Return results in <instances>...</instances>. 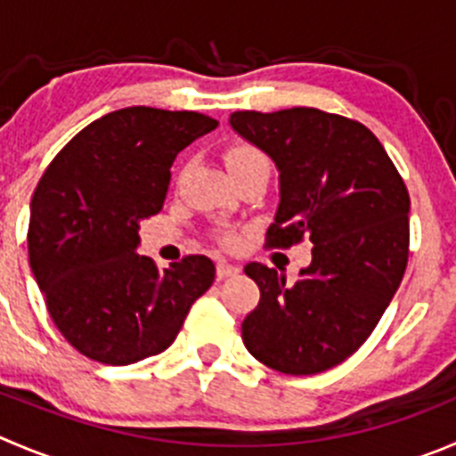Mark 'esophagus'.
I'll return each mask as SVG.
<instances>
[{"mask_svg": "<svg viewBox=\"0 0 456 456\" xmlns=\"http://www.w3.org/2000/svg\"><path fill=\"white\" fill-rule=\"evenodd\" d=\"M240 273V268L235 266V264H228V262H219L216 264V277L219 280H225V277H232Z\"/></svg>", "mask_w": 456, "mask_h": 456, "instance_id": "esophagus-1", "label": "esophagus"}]
</instances>
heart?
I'll list each match as a JSON object with an SVG mask.
<instances>
[{
  "mask_svg": "<svg viewBox=\"0 0 456 456\" xmlns=\"http://www.w3.org/2000/svg\"><path fill=\"white\" fill-rule=\"evenodd\" d=\"M225 160H228L231 170H237V167H241V166H248V163H259V160H266L268 163V159L262 154V151L255 150V147H248V145L232 147V150L225 154ZM221 241H224L225 246H232L235 244V237L224 235L221 237Z\"/></svg>",
  "mask_w": 456,
  "mask_h": 456,
  "instance_id": "obj_1",
  "label": "heart"
}]
</instances>
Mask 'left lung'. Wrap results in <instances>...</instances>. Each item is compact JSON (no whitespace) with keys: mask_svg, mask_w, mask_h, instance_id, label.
<instances>
[{"mask_svg":"<svg viewBox=\"0 0 456 456\" xmlns=\"http://www.w3.org/2000/svg\"><path fill=\"white\" fill-rule=\"evenodd\" d=\"M231 125L280 170L266 248L305 237L314 244L293 286L275 268L246 264L262 297L241 338L271 370L320 374L358 351L401 284L410 255L405 181L379 138L345 116L315 107L235 111Z\"/></svg>","mask_w":456,"mask_h":456,"instance_id":"obj_1","label":"left lung"}]
</instances>
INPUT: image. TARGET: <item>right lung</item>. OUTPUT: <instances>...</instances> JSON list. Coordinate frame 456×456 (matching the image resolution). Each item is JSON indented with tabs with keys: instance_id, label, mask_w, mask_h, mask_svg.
<instances>
[{
	"instance_id": "obj_1",
	"label": "right lung",
	"mask_w": 456,
	"mask_h": 456,
	"mask_svg": "<svg viewBox=\"0 0 456 456\" xmlns=\"http://www.w3.org/2000/svg\"><path fill=\"white\" fill-rule=\"evenodd\" d=\"M199 111L127 107L86 125L37 183L28 262L69 345L132 365L166 351L215 281L206 255L159 271L138 255V224L160 212L176 154L216 127Z\"/></svg>"
}]
</instances>
